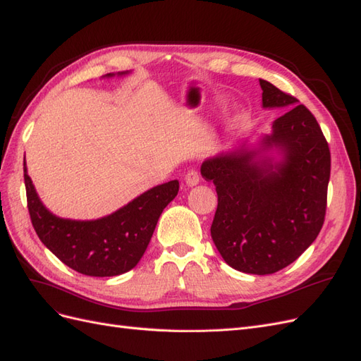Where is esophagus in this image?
Wrapping results in <instances>:
<instances>
[{"instance_id": "34e87169", "label": "esophagus", "mask_w": 361, "mask_h": 361, "mask_svg": "<svg viewBox=\"0 0 361 361\" xmlns=\"http://www.w3.org/2000/svg\"><path fill=\"white\" fill-rule=\"evenodd\" d=\"M199 182H200L199 173L195 170H191L185 174V183H187V187H195V185H199Z\"/></svg>"}]
</instances>
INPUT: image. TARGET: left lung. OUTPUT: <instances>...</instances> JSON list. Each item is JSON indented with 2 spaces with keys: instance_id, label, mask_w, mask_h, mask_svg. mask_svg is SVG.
Here are the masks:
<instances>
[{
  "instance_id": "obj_1",
  "label": "left lung",
  "mask_w": 361,
  "mask_h": 361,
  "mask_svg": "<svg viewBox=\"0 0 361 361\" xmlns=\"http://www.w3.org/2000/svg\"><path fill=\"white\" fill-rule=\"evenodd\" d=\"M262 108H288L271 134L238 140L202 164L218 206L212 241L228 267L265 276L297 260L321 232L330 180V149L298 99L259 80Z\"/></svg>"
}]
</instances>
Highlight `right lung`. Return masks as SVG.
<instances>
[{"label":"right lung","instance_id":"obj_1","mask_svg":"<svg viewBox=\"0 0 361 361\" xmlns=\"http://www.w3.org/2000/svg\"><path fill=\"white\" fill-rule=\"evenodd\" d=\"M129 73H106L104 78ZM24 179L31 223L40 241L64 265L90 277H114L133 269L143 257L164 207L179 191V180H170L140 194L110 215L71 220L52 214L42 203L28 176L25 158Z\"/></svg>","mask_w":361,"mask_h":361}]
</instances>
